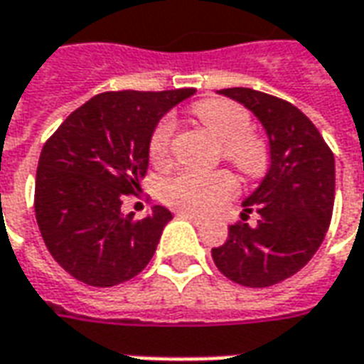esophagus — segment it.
<instances>
[{"label":"esophagus","mask_w":364,"mask_h":364,"mask_svg":"<svg viewBox=\"0 0 364 364\" xmlns=\"http://www.w3.org/2000/svg\"><path fill=\"white\" fill-rule=\"evenodd\" d=\"M176 215L178 218H184V220H190V222H194V224H202V222H204V218L192 214V212H184V210H182V212H176Z\"/></svg>","instance_id":"1"}]
</instances>
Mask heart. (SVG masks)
Returning <instances> with one entry per match:
<instances>
[{"mask_svg":"<svg viewBox=\"0 0 364 364\" xmlns=\"http://www.w3.org/2000/svg\"><path fill=\"white\" fill-rule=\"evenodd\" d=\"M194 112L206 127L214 130L218 139L225 142V158L232 160L240 170L247 174H259L267 166V149L262 139L247 134L252 120L240 105L210 99V101L198 102ZM172 130H174V120L170 117H164L158 122L149 144L152 160L158 162L168 156ZM235 190H237L235 178L228 172L184 170L168 180L162 194L170 206L198 212V214H210L224 206L234 196Z\"/></svg>","mask_w":364,"mask_h":364,"instance_id":"b5f03b06","label":"heart"}]
</instances>
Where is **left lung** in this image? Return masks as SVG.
Instances as JSON below:
<instances>
[{
    "label": "left lung",
    "instance_id": "1",
    "mask_svg": "<svg viewBox=\"0 0 364 364\" xmlns=\"http://www.w3.org/2000/svg\"><path fill=\"white\" fill-rule=\"evenodd\" d=\"M252 110L269 142V168L244 212L257 225H230L212 250L215 267L245 287H269L291 277L319 250L335 202V158L317 127L291 102L234 87L218 91Z\"/></svg>",
    "mask_w": 364,
    "mask_h": 364
}]
</instances>
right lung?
Returning <instances> with one entry per match:
<instances>
[{"label": "right lung", "instance_id": "1", "mask_svg": "<svg viewBox=\"0 0 364 364\" xmlns=\"http://www.w3.org/2000/svg\"><path fill=\"white\" fill-rule=\"evenodd\" d=\"M194 89L119 91L73 110L45 142L35 178V218L47 250L75 279L112 287L139 275L156 252L170 210L132 220L122 198L149 170L158 120Z\"/></svg>", "mask_w": 364, "mask_h": 364}]
</instances>
